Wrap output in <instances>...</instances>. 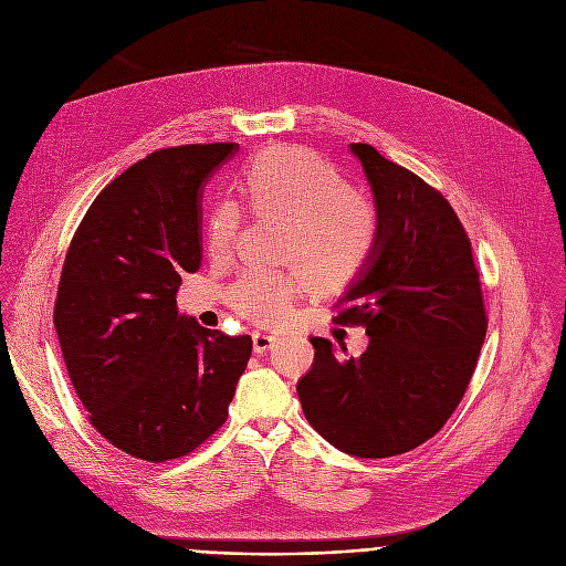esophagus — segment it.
I'll use <instances>...</instances> for the list:
<instances>
[{"instance_id": "esophagus-1", "label": "esophagus", "mask_w": 566, "mask_h": 566, "mask_svg": "<svg viewBox=\"0 0 566 566\" xmlns=\"http://www.w3.org/2000/svg\"><path fill=\"white\" fill-rule=\"evenodd\" d=\"M275 336H271V334H262V332H255L253 334V349H255V354H264V352H269L273 345H275Z\"/></svg>"}]
</instances>
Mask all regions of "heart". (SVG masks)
<instances>
[{"mask_svg":"<svg viewBox=\"0 0 566 566\" xmlns=\"http://www.w3.org/2000/svg\"><path fill=\"white\" fill-rule=\"evenodd\" d=\"M241 192L258 217L282 219L280 255L291 269H249L230 286V306L255 325H282L297 297L315 282L340 286L358 277L380 241V210L369 195L319 154L280 145L260 151L241 170ZM244 212L234 199L212 206L206 221V249L217 262L234 255ZM307 270L304 272L301 266Z\"/></svg>","mask_w":566,"mask_h":566,"instance_id":"heart-1","label":"heart"}]
</instances>
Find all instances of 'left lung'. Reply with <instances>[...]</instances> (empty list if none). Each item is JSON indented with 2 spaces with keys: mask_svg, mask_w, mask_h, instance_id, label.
<instances>
[{
  "mask_svg": "<svg viewBox=\"0 0 566 566\" xmlns=\"http://www.w3.org/2000/svg\"><path fill=\"white\" fill-rule=\"evenodd\" d=\"M380 210V241L338 300V325L369 336L358 358L311 338L297 380L306 421L338 450L385 459L432 439L457 410L486 338L470 239L439 190L367 143L349 145Z\"/></svg>",
  "mask_w": 566,
  "mask_h": 566,
  "instance_id": "8db88e82",
  "label": "left lung"
}]
</instances>
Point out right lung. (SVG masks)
Listing matches in <instances>:
<instances>
[{"mask_svg": "<svg viewBox=\"0 0 566 566\" xmlns=\"http://www.w3.org/2000/svg\"><path fill=\"white\" fill-rule=\"evenodd\" d=\"M237 143L179 145L118 175L80 221L53 325L92 426L151 463L179 459L228 417L251 336L201 327L177 308L201 266V195Z\"/></svg>", "mask_w": 566, "mask_h": 566, "instance_id": "1", "label": "right lung"}]
</instances>
